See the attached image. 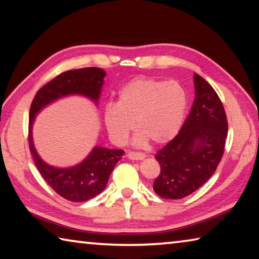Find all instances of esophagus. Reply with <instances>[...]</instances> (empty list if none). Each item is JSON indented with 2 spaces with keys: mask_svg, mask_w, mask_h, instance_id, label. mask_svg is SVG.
<instances>
[{
  "mask_svg": "<svg viewBox=\"0 0 259 259\" xmlns=\"http://www.w3.org/2000/svg\"><path fill=\"white\" fill-rule=\"evenodd\" d=\"M126 156L129 157L130 160H143L145 159V154L140 152H128L126 153Z\"/></svg>",
  "mask_w": 259,
  "mask_h": 259,
  "instance_id": "obj_1",
  "label": "esophagus"
}]
</instances>
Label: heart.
Returning a JSON list of instances; mask_svg holds the SVG:
<instances>
[{"label":"heart","instance_id":"obj_1","mask_svg":"<svg viewBox=\"0 0 259 259\" xmlns=\"http://www.w3.org/2000/svg\"><path fill=\"white\" fill-rule=\"evenodd\" d=\"M186 107L185 89L178 82L138 77L121 88L115 104L105 107L104 122L116 144L126 142L134 124L136 145H145L148 139L164 144L181 130Z\"/></svg>","mask_w":259,"mask_h":259}]
</instances>
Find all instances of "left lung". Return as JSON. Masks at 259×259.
I'll list each match as a JSON object with an SVG mask.
<instances>
[{"instance_id": "obj_1", "label": "left lung", "mask_w": 259, "mask_h": 259, "mask_svg": "<svg viewBox=\"0 0 259 259\" xmlns=\"http://www.w3.org/2000/svg\"><path fill=\"white\" fill-rule=\"evenodd\" d=\"M195 98L182 129L156 153L161 171L153 190L163 199L179 200L203 186L216 171L227 137L225 109L216 91L194 74Z\"/></svg>"}]
</instances>
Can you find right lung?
I'll return each instance as SVG.
<instances>
[{
  "label": "right lung",
  "instance_id": "1",
  "mask_svg": "<svg viewBox=\"0 0 259 259\" xmlns=\"http://www.w3.org/2000/svg\"><path fill=\"white\" fill-rule=\"evenodd\" d=\"M106 75L104 69L87 67L61 73L37 91L30 105L28 143L35 164L43 179L60 196L72 202H84L99 195L107 186L109 175L122 159L124 151L95 146L81 163L57 168L46 163L37 154L33 142L35 116L51 103L67 96H84L97 105Z\"/></svg>",
  "mask_w": 259,
  "mask_h": 259
}]
</instances>
